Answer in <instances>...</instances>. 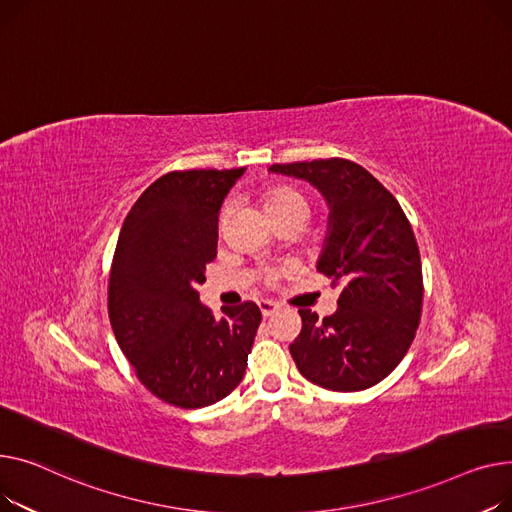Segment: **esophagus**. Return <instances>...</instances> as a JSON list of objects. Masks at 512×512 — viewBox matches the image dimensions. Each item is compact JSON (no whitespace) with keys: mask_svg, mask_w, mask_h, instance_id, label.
I'll use <instances>...</instances> for the list:
<instances>
[{"mask_svg":"<svg viewBox=\"0 0 512 512\" xmlns=\"http://www.w3.org/2000/svg\"><path fill=\"white\" fill-rule=\"evenodd\" d=\"M258 308H260V312H262L264 318H270V316L277 314V312L281 310V306H279L277 302H270V299H260Z\"/></svg>","mask_w":512,"mask_h":512,"instance_id":"esophagus-1","label":"esophagus"}]
</instances>
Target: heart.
Returning <instances> with one entry per match:
<instances>
[{"instance_id":"b5f03b06","label":"heart","mask_w":512,"mask_h":512,"mask_svg":"<svg viewBox=\"0 0 512 512\" xmlns=\"http://www.w3.org/2000/svg\"><path fill=\"white\" fill-rule=\"evenodd\" d=\"M306 208L308 206H306L304 196L287 186L273 188L264 194V210L268 217L285 213V210H306Z\"/></svg>"}]
</instances>
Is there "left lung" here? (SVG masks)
Here are the masks:
<instances>
[{
  "mask_svg": "<svg viewBox=\"0 0 512 512\" xmlns=\"http://www.w3.org/2000/svg\"><path fill=\"white\" fill-rule=\"evenodd\" d=\"M312 184L328 204V229L316 268L341 287L337 312L318 320L299 310L302 333L289 345L310 382L353 393L378 384L405 357L422 316V260L397 198L347 159L273 165Z\"/></svg>",
  "mask_w": 512,
  "mask_h": 512,
  "instance_id": "1",
  "label": "left lung"
}]
</instances>
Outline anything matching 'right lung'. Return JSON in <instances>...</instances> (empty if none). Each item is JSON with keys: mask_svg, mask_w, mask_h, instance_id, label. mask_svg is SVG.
Returning a JSON list of instances; mask_svg holds the SVG:
<instances>
[{"mask_svg": "<svg viewBox=\"0 0 512 512\" xmlns=\"http://www.w3.org/2000/svg\"><path fill=\"white\" fill-rule=\"evenodd\" d=\"M246 167L171 171L128 213L109 275V320L140 382L161 401L198 409L242 382L262 314L254 302L202 306L217 256L219 210Z\"/></svg>", "mask_w": 512, "mask_h": 512, "instance_id": "add662e5", "label": "right lung"}]
</instances>
